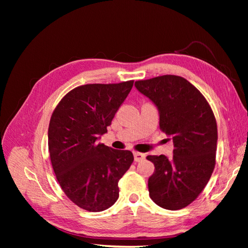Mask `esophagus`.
Returning a JSON list of instances; mask_svg holds the SVG:
<instances>
[{"label":"esophagus","mask_w":248,"mask_h":248,"mask_svg":"<svg viewBox=\"0 0 248 248\" xmlns=\"http://www.w3.org/2000/svg\"><path fill=\"white\" fill-rule=\"evenodd\" d=\"M134 160L135 162H140L145 160V155L141 152H134Z\"/></svg>","instance_id":"obj_1"}]
</instances>
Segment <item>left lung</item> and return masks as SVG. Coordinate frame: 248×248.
Here are the masks:
<instances>
[{
    "mask_svg": "<svg viewBox=\"0 0 248 248\" xmlns=\"http://www.w3.org/2000/svg\"><path fill=\"white\" fill-rule=\"evenodd\" d=\"M160 113V129L173 141V155H148L155 172L150 198L167 210L186 208L207 186L215 167L217 124L203 94L186 78L165 75L135 82Z\"/></svg>",
    "mask_w": 248,
    "mask_h": 248,
    "instance_id": "left-lung-1",
    "label": "left lung"
}]
</instances>
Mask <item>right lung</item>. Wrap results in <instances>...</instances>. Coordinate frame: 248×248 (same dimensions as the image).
<instances>
[{"label": "right lung", "mask_w": 248, "mask_h": 248, "mask_svg": "<svg viewBox=\"0 0 248 248\" xmlns=\"http://www.w3.org/2000/svg\"><path fill=\"white\" fill-rule=\"evenodd\" d=\"M133 83L78 86L52 113L48 131L52 167L66 196L86 211H103L116 202L118 182L133 163L131 151L98 141Z\"/></svg>", "instance_id": "add662e5"}]
</instances>
